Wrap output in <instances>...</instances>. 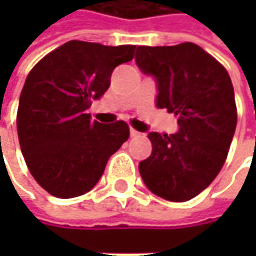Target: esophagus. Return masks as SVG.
Here are the masks:
<instances>
[{"mask_svg": "<svg viewBox=\"0 0 256 256\" xmlns=\"http://www.w3.org/2000/svg\"><path fill=\"white\" fill-rule=\"evenodd\" d=\"M139 134H140V133H139L138 130L130 128V136H132V138H136V136H139Z\"/></svg>", "mask_w": 256, "mask_h": 256, "instance_id": "1", "label": "esophagus"}]
</instances>
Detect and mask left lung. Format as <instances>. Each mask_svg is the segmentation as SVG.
Masks as SVG:
<instances>
[{
	"mask_svg": "<svg viewBox=\"0 0 256 256\" xmlns=\"http://www.w3.org/2000/svg\"><path fill=\"white\" fill-rule=\"evenodd\" d=\"M139 70L157 82V108L178 116L174 134H148L151 156L139 174L156 196L186 202L216 178L237 124L234 88L227 70L200 46H139Z\"/></svg>",
	"mask_w": 256,
	"mask_h": 256,
	"instance_id": "8db88e82",
	"label": "left lung"
}]
</instances>
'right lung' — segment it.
Returning a JSON list of instances; mask_svg holds the SVG:
<instances>
[{"instance_id":"1","label":"right lung","mask_w":256,"mask_h":256,"mask_svg":"<svg viewBox=\"0 0 256 256\" xmlns=\"http://www.w3.org/2000/svg\"><path fill=\"white\" fill-rule=\"evenodd\" d=\"M134 48L72 40L28 74L18 134L30 175L52 196L72 198L90 191L128 139L124 122L102 124L87 110L108 90L116 66L133 59Z\"/></svg>"}]
</instances>
